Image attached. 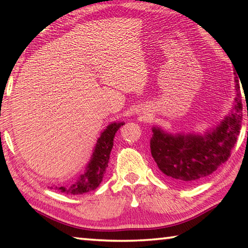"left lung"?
Here are the masks:
<instances>
[{
  "label": "left lung",
  "instance_id": "obj_1",
  "mask_svg": "<svg viewBox=\"0 0 248 248\" xmlns=\"http://www.w3.org/2000/svg\"><path fill=\"white\" fill-rule=\"evenodd\" d=\"M236 97L233 109L203 136L198 133L171 134L152 128L150 148L163 174L179 184H192L211 175L228 161L236 143L242 124V95L235 78Z\"/></svg>",
  "mask_w": 248,
  "mask_h": 248
}]
</instances>
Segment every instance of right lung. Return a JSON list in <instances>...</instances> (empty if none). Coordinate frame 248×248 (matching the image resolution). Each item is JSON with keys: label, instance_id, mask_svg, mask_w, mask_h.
<instances>
[{"label": "right lung", "instance_id": "right-lung-1", "mask_svg": "<svg viewBox=\"0 0 248 248\" xmlns=\"http://www.w3.org/2000/svg\"><path fill=\"white\" fill-rule=\"evenodd\" d=\"M124 124V123H112L107 125V128L100 133L84 174L79 176L77 182L71 186L60 185V186H54V189L70 195H83L95 190L102 183L104 174L106 173L109 155L114 145L115 134Z\"/></svg>", "mask_w": 248, "mask_h": 248}]
</instances>
